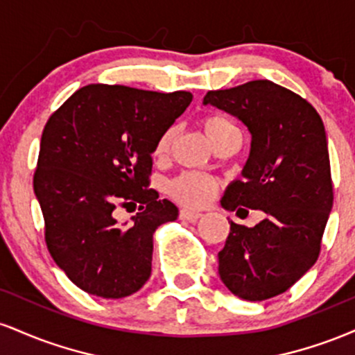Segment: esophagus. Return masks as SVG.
I'll return each instance as SVG.
<instances>
[{"instance_id":"esophagus-1","label":"esophagus","mask_w":355,"mask_h":355,"mask_svg":"<svg viewBox=\"0 0 355 355\" xmlns=\"http://www.w3.org/2000/svg\"><path fill=\"white\" fill-rule=\"evenodd\" d=\"M200 217H202L200 211H193V210H189V209H182L180 210V218L187 220V222H190V223L197 222V220Z\"/></svg>"}]
</instances>
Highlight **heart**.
<instances>
[{"mask_svg": "<svg viewBox=\"0 0 355 355\" xmlns=\"http://www.w3.org/2000/svg\"><path fill=\"white\" fill-rule=\"evenodd\" d=\"M203 132H205L207 138L210 140V144L214 145L218 138L229 135L232 132H239V128L232 123L230 120H227L225 116L220 115H207L202 120ZM173 140V130L168 128L158 138L157 145H155V155L162 157L168 152L170 144ZM215 180L205 177L200 173H183L180 177H177L170 183V193L177 198L178 202L185 203V205H202L210 198V195L215 191Z\"/></svg>", "mask_w": 355, "mask_h": 355, "instance_id": "1", "label": "heart"}]
</instances>
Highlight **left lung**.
<instances>
[{
	"label": "left lung",
	"instance_id": "obj_1",
	"mask_svg": "<svg viewBox=\"0 0 355 355\" xmlns=\"http://www.w3.org/2000/svg\"><path fill=\"white\" fill-rule=\"evenodd\" d=\"M203 105L237 116L252 135L242 177L220 203L237 214L240 207L266 214L255 227L229 220L220 279L243 300L272 299L319 257L334 202L324 123L307 100L268 80L209 92Z\"/></svg>",
	"mask_w": 355,
	"mask_h": 355
}]
</instances>
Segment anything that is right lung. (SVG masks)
<instances>
[{
	"label": "right lung",
	"mask_w": 355,
	"mask_h": 355,
	"mask_svg": "<svg viewBox=\"0 0 355 355\" xmlns=\"http://www.w3.org/2000/svg\"><path fill=\"white\" fill-rule=\"evenodd\" d=\"M190 101V92L88 85L48 120L33 189L48 250L81 291L121 299L150 279L155 230L178 217L148 189L152 153ZM137 205L130 223L117 222L120 206Z\"/></svg>",
	"instance_id": "right-lung-1"
}]
</instances>
